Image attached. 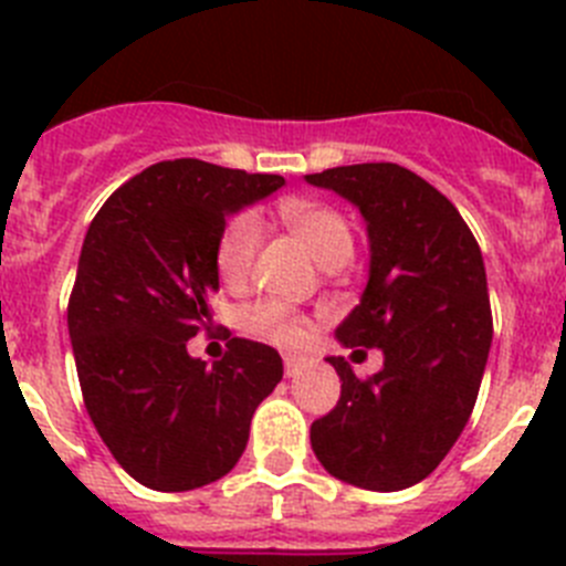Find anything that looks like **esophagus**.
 Instances as JSON below:
<instances>
[{"label":"esophagus","mask_w":566,"mask_h":566,"mask_svg":"<svg viewBox=\"0 0 566 566\" xmlns=\"http://www.w3.org/2000/svg\"><path fill=\"white\" fill-rule=\"evenodd\" d=\"M300 368H303V357H297V354H286L283 357V371H286V377H297Z\"/></svg>","instance_id":"esophagus-1"}]
</instances>
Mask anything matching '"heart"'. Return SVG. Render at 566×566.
I'll use <instances>...</instances> for the list:
<instances>
[{
	"instance_id": "b5f03b06",
	"label": "heart",
	"mask_w": 566,
	"mask_h": 566,
	"mask_svg": "<svg viewBox=\"0 0 566 566\" xmlns=\"http://www.w3.org/2000/svg\"><path fill=\"white\" fill-rule=\"evenodd\" d=\"M280 218L306 243L319 266L337 269L348 263L354 252V229L339 209L328 207V203L289 198L280 203ZM260 238L263 234H260V221L254 212L234 214L223 227L218 247H214V266H218V277L229 289H240L249 283L260 252ZM243 328L274 345H297L306 337V319L280 300H260L249 306L243 312Z\"/></svg>"
}]
</instances>
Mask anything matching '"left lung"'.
<instances>
[{
  "mask_svg": "<svg viewBox=\"0 0 566 566\" xmlns=\"http://www.w3.org/2000/svg\"><path fill=\"white\" fill-rule=\"evenodd\" d=\"M306 181L363 212L368 286L337 339L354 354H385L368 379L328 357L343 385L334 411L312 422V451L354 488H411L448 457L476 405L493 339L482 249L459 209L399 164L334 167Z\"/></svg>",
  "mask_w": 566,
  "mask_h": 566,
  "instance_id": "obj_1",
  "label": "left lung"
}]
</instances>
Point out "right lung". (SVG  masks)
Wrapping results in <instances>:
<instances>
[{
  "mask_svg": "<svg viewBox=\"0 0 566 566\" xmlns=\"http://www.w3.org/2000/svg\"><path fill=\"white\" fill-rule=\"evenodd\" d=\"M283 184L198 158L153 164L84 234L67 303L78 385L98 437L144 488L181 493L227 476L254 408L283 379L272 345L232 337L212 368L187 352L209 332L227 218Z\"/></svg>",
  "mask_w": 566,
  "mask_h": 566,
  "instance_id": "add662e5",
  "label": "right lung"
}]
</instances>
